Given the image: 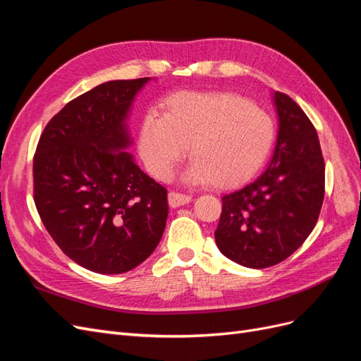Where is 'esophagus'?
I'll return each mask as SVG.
<instances>
[{"label": "esophagus", "mask_w": 361, "mask_h": 361, "mask_svg": "<svg viewBox=\"0 0 361 361\" xmlns=\"http://www.w3.org/2000/svg\"><path fill=\"white\" fill-rule=\"evenodd\" d=\"M191 195L188 194H182V192H178V191H170L169 192V204L171 207H178V206H182V204H187L191 202Z\"/></svg>", "instance_id": "esophagus-1"}]
</instances>
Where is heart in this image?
I'll list each match as a JSON object with an SVG mask.
<instances>
[{
    "mask_svg": "<svg viewBox=\"0 0 361 361\" xmlns=\"http://www.w3.org/2000/svg\"><path fill=\"white\" fill-rule=\"evenodd\" d=\"M166 106V116H145L138 137L140 154L159 179L171 176L190 146L187 180L235 187L253 176L274 145V120L239 94L182 92Z\"/></svg>",
    "mask_w": 361,
    "mask_h": 361,
    "instance_id": "1",
    "label": "heart"
}]
</instances>
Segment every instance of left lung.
<instances>
[{
	"label": "left lung",
	"mask_w": 361,
	"mask_h": 361,
	"mask_svg": "<svg viewBox=\"0 0 361 361\" xmlns=\"http://www.w3.org/2000/svg\"><path fill=\"white\" fill-rule=\"evenodd\" d=\"M279 135L260 176L223 195L215 231L218 250L247 268H268L288 259L319 218L325 162L310 118L288 94L276 92Z\"/></svg>",
	"instance_id": "left-lung-1"
}]
</instances>
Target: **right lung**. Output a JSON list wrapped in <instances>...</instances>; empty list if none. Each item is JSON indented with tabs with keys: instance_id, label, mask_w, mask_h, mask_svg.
<instances>
[{
	"instance_id": "1",
	"label": "right lung",
	"mask_w": 361,
	"mask_h": 361,
	"mask_svg": "<svg viewBox=\"0 0 361 361\" xmlns=\"http://www.w3.org/2000/svg\"><path fill=\"white\" fill-rule=\"evenodd\" d=\"M149 78L108 81L64 105L32 159L35 203L48 233L82 268L122 274L161 241L167 190L123 152L125 120Z\"/></svg>"
}]
</instances>
